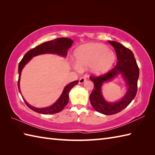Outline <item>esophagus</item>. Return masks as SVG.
<instances>
[{"label": "esophagus", "mask_w": 155, "mask_h": 155, "mask_svg": "<svg viewBox=\"0 0 155 155\" xmlns=\"http://www.w3.org/2000/svg\"><path fill=\"white\" fill-rule=\"evenodd\" d=\"M86 80H87V78H85V77L81 78L80 80H79V84H83L84 82L86 81Z\"/></svg>", "instance_id": "34e87169"}]
</instances>
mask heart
I'll return each mask as SVG.
<instances>
[{
  "label": "heart",
  "instance_id": "heart-1",
  "mask_svg": "<svg viewBox=\"0 0 155 155\" xmlns=\"http://www.w3.org/2000/svg\"><path fill=\"white\" fill-rule=\"evenodd\" d=\"M76 63L74 67L80 71L91 67V71L95 75L103 74L107 72L115 61V54L105 45L87 43L81 45L74 52Z\"/></svg>",
  "mask_w": 155,
  "mask_h": 155
}]
</instances>
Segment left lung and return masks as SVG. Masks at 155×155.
Listing matches in <instances>:
<instances>
[{"label":"left lung","instance_id":"left-lung-1","mask_svg":"<svg viewBox=\"0 0 155 155\" xmlns=\"http://www.w3.org/2000/svg\"><path fill=\"white\" fill-rule=\"evenodd\" d=\"M114 47L118 62L110 71L100 77H91L94 88L89 97L91 105L98 113L111 115L119 113L129 104L135 97L137 91V81L139 77L138 67L133 52L116 41H108ZM120 74L127 87V93L120 100L110 103L105 100L101 94V87L104 83L111 81Z\"/></svg>","mask_w":155,"mask_h":155}]
</instances>
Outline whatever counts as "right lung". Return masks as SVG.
<instances>
[{
    "label": "right lung",
    "instance_id": "add662e5",
    "mask_svg": "<svg viewBox=\"0 0 155 155\" xmlns=\"http://www.w3.org/2000/svg\"><path fill=\"white\" fill-rule=\"evenodd\" d=\"M73 41L71 38H56L54 40H52L50 41L45 42L44 43L39 45L37 47L32 48L31 50L28 51L27 53L23 57L21 61L18 64V87L21 96V92L20 89V80H21V75L22 71V68L25 67V64H27L28 62L31 61V59L36 57V56L43 54H56L63 57H67V51L69 48L71 47L72 45L73 44ZM78 83V81H75L72 83L66 85L61 95L58 98V100L55 103L51 105V106L45 107V108H37L31 106L29 104L27 101L25 100V98L22 96L23 100L25 102L27 107L31 108L35 112H37L38 113L45 114H55L59 113L61 110H63L66 105L67 104L68 99H69V92L72 89L74 85L77 84Z\"/></svg>",
    "mask_w": 155,
    "mask_h": 155
}]
</instances>
